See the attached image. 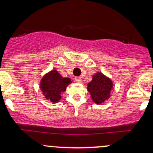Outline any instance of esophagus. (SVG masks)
I'll return each mask as SVG.
<instances>
[{
    "label": "esophagus",
    "instance_id": "34e87169",
    "mask_svg": "<svg viewBox=\"0 0 153 153\" xmlns=\"http://www.w3.org/2000/svg\"><path fill=\"white\" fill-rule=\"evenodd\" d=\"M75 81L78 82V83H81L82 82V79L80 78V77H75Z\"/></svg>",
    "mask_w": 153,
    "mask_h": 153
}]
</instances>
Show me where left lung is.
<instances>
[{
    "label": "left lung",
    "instance_id": "8db88e82",
    "mask_svg": "<svg viewBox=\"0 0 153 153\" xmlns=\"http://www.w3.org/2000/svg\"><path fill=\"white\" fill-rule=\"evenodd\" d=\"M112 88V82L110 78L101 73H96L93 79L88 83V89L93 101L97 104H102L110 97Z\"/></svg>",
    "mask_w": 153,
    "mask_h": 153
}]
</instances>
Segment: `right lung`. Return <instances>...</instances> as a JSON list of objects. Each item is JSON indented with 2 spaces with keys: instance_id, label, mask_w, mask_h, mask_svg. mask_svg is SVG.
<instances>
[{
  "instance_id": "obj_1",
  "label": "right lung",
  "mask_w": 153,
  "mask_h": 153,
  "mask_svg": "<svg viewBox=\"0 0 153 153\" xmlns=\"http://www.w3.org/2000/svg\"><path fill=\"white\" fill-rule=\"evenodd\" d=\"M71 83V79L63 78L56 70L47 73L41 81V89L47 100L56 103L61 99V94L65 91L66 87Z\"/></svg>"
}]
</instances>
